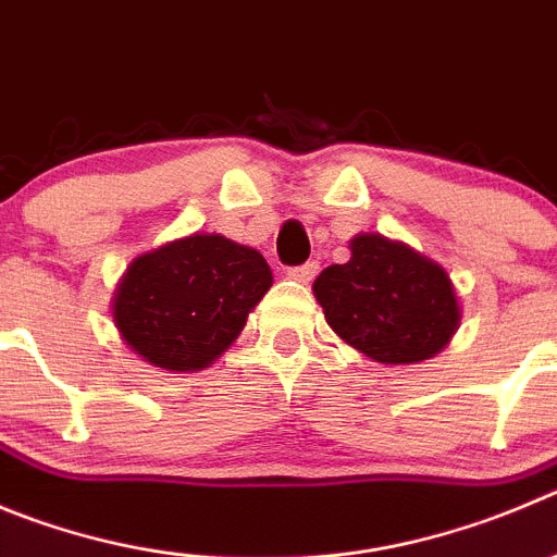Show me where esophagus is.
Instances as JSON below:
<instances>
[{
    "label": "esophagus",
    "mask_w": 557,
    "mask_h": 557,
    "mask_svg": "<svg viewBox=\"0 0 557 557\" xmlns=\"http://www.w3.org/2000/svg\"><path fill=\"white\" fill-rule=\"evenodd\" d=\"M315 274H319V263H315V261H308V263H302V267L288 269V277L296 280V283H302V285L313 283Z\"/></svg>",
    "instance_id": "obj_1"
}]
</instances>
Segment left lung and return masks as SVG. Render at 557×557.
Segmentation results:
<instances>
[{"instance_id":"obj_1","label":"left lung","mask_w":557,"mask_h":557,"mask_svg":"<svg viewBox=\"0 0 557 557\" xmlns=\"http://www.w3.org/2000/svg\"><path fill=\"white\" fill-rule=\"evenodd\" d=\"M349 247V263H332L313 283L335 335L382 366L443 351L461 319L448 272L379 233H360Z\"/></svg>"}]
</instances>
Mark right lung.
<instances>
[{
    "mask_svg": "<svg viewBox=\"0 0 557 557\" xmlns=\"http://www.w3.org/2000/svg\"><path fill=\"white\" fill-rule=\"evenodd\" d=\"M272 288L258 249L195 233L134 258L114 290V326L132 351L164 371L208 368Z\"/></svg>",
    "mask_w": 557,
    "mask_h": 557,
    "instance_id": "1",
    "label": "right lung"
}]
</instances>
